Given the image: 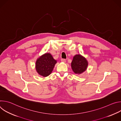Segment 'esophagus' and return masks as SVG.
<instances>
[{"instance_id": "obj_1", "label": "esophagus", "mask_w": 121, "mask_h": 121, "mask_svg": "<svg viewBox=\"0 0 121 121\" xmlns=\"http://www.w3.org/2000/svg\"><path fill=\"white\" fill-rule=\"evenodd\" d=\"M61 62H64V63H65L66 62V60L65 59H61Z\"/></svg>"}]
</instances>
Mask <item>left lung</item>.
<instances>
[{
	"label": "left lung",
	"instance_id": "left-lung-1",
	"mask_svg": "<svg viewBox=\"0 0 121 121\" xmlns=\"http://www.w3.org/2000/svg\"><path fill=\"white\" fill-rule=\"evenodd\" d=\"M88 62L86 59L80 55H76L73 57L71 67L75 74H80L87 68Z\"/></svg>",
	"mask_w": 121,
	"mask_h": 121
}]
</instances>
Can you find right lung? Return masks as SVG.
<instances>
[{"instance_id": "obj_1", "label": "right lung", "mask_w": 121, "mask_h": 121, "mask_svg": "<svg viewBox=\"0 0 121 121\" xmlns=\"http://www.w3.org/2000/svg\"><path fill=\"white\" fill-rule=\"evenodd\" d=\"M56 62L50 54L46 53L37 59L35 65L36 71L43 77H47L52 72Z\"/></svg>"}]
</instances>
